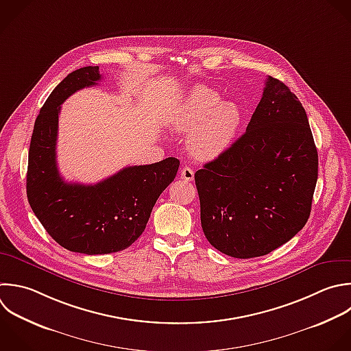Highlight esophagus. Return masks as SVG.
I'll return each instance as SVG.
<instances>
[{"mask_svg": "<svg viewBox=\"0 0 351 351\" xmlns=\"http://www.w3.org/2000/svg\"><path fill=\"white\" fill-rule=\"evenodd\" d=\"M181 180H184V181H193V178H195V173H193V170L191 169V167H188V166H185L182 170H181Z\"/></svg>", "mask_w": 351, "mask_h": 351, "instance_id": "34e87169", "label": "esophagus"}]
</instances>
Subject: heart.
<instances>
[{
  "mask_svg": "<svg viewBox=\"0 0 351 351\" xmlns=\"http://www.w3.org/2000/svg\"><path fill=\"white\" fill-rule=\"evenodd\" d=\"M243 114L237 104L221 101L219 93L196 85L180 100L171 115L173 126L180 132H192L189 149L199 159L219 156L234 140Z\"/></svg>",
  "mask_w": 351,
  "mask_h": 351,
  "instance_id": "b5f03b06",
  "label": "heart"
}]
</instances>
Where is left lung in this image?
I'll use <instances>...</instances> for the list:
<instances>
[{
  "mask_svg": "<svg viewBox=\"0 0 351 351\" xmlns=\"http://www.w3.org/2000/svg\"><path fill=\"white\" fill-rule=\"evenodd\" d=\"M317 176L306 111L267 77L245 133L195 173L204 236L233 258L271 252L307 222Z\"/></svg>",
  "mask_w": 351,
  "mask_h": 351,
  "instance_id": "left-lung-1",
  "label": "left lung"
}]
</instances>
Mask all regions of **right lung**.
<instances>
[{
  "instance_id": "right-lung-1",
  "label": "right lung",
  "mask_w": 351,
  "mask_h": 351,
  "mask_svg": "<svg viewBox=\"0 0 351 351\" xmlns=\"http://www.w3.org/2000/svg\"><path fill=\"white\" fill-rule=\"evenodd\" d=\"M100 80L97 66L82 67L53 89L36 119L27 167V199L45 230L66 250L88 255L118 252L132 245L180 167L178 159L167 158L125 167L95 185L62 178L56 163L62 104Z\"/></svg>"
}]
</instances>
